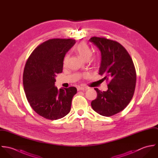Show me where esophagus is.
<instances>
[{"label":"esophagus","instance_id":"34e87169","mask_svg":"<svg viewBox=\"0 0 158 158\" xmlns=\"http://www.w3.org/2000/svg\"><path fill=\"white\" fill-rule=\"evenodd\" d=\"M78 90H87L88 88L87 87H85V86H81V87H78Z\"/></svg>","mask_w":158,"mask_h":158}]
</instances>
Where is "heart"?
Segmentation results:
<instances>
[{"instance_id":"1","label":"heart","mask_w":158,"mask_h":158,"mask_svg":"<svg viewBox=\"0 0 158 158\" xmlns=\"http://www.w3.org/2000/svg\"><path fill=\"white\" fill-rule=\"evenodd\" d=\"M74 51L83 60H88L90 58L92 51L90 47L86 43L82 42L77 45H75L74 47ZM68 55H66L63 60V64L65 65L68 61Z\"/></svg>"}]
</instances>
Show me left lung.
<instances>
[{"mask_svg":"<svg viewBox=\"0 0 158 158\" xmlns=\"http://www.w3.org/2000/svg\"><path fill=\"white\" fill-rule=\"evenodd\" d=\"M100 51L99 74L109 80L108 90L97 93L91 102L92 109L106 117L123 110L130 102L135 90L136 73L133 60L127 50L118 43L105 38L92 37L89 40Z\"/></svg>","mask_w":158,"mask_h":158,"instance_id":"obj_1","label":"left lung"}]
</instances>
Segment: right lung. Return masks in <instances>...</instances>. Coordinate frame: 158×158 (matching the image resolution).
<instances>
[{
	"instance_id": "obj_1",
	"label": "right lung",
	"mask_w": 158,
	"mask_h": 158,
	"mask_svg": "<svg viewBox=\"0 0 158 158\" xmlns=\"http://www.w3.org/2000/svg\"><path fill=\"white\" fill-rule=\"evenodd\" d=\"M72 39L49 40L38 46L28 58L24 68L23 85L27 99L32 109L49 120H57L70 111L75 87L55 86L56 74L61 73L63 60L75 44Z\"/></svg>"
}]
</instances>
